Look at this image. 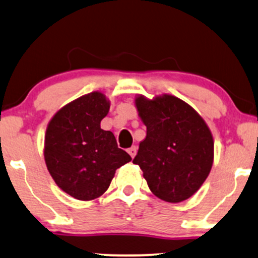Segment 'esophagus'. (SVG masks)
Wrapping results in <instances>:
<instances>
[{
	"mask_svg": "<svg viewBox=\"0 0 258 258\" xmlns=\"http://www.w3.org/2000/svg\"><path fill=\"white\" fill-rule=\"evenodd\" d=\"M127 151H128L130 156H131L132 158H135V156H136V153H137V148H136V146H132V148H130L128 150H127Z\"/></svg>",
	"mask_w": 258,
	"mask_h": 258,
	"instance_id": "esophagus-1",
	"label": "esophagus"
}]
</instances>
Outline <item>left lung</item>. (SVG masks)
<instances>
[{"mask_svg":"<svg viewBox=\"0 0 258 258\" xmlns=\"http://www.w3.org/2000/svg\"><path fill=\"white\" fill-rule=\"evenodd\" d=\"M135 103L146 138L133 163L150 190L171 204L193 197L213 165L214 140L207 123L193 107L169 94L138 95Z\"/></svg>","mask_w":258,"mask_h":258,"instance_id":"left-lung-1","label":"left lung"}]
</instances>
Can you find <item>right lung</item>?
I'll return each mask as SVG.
<instances>
[{
    "mask_svg": "<svg viewBox=\"0 0 258 258\" xmlns=\"http://www.w3.org/2000/svg\"><path fill=\"white\" fill-rule=\"evenodd\" d=\"M109 107L105 94L93 91L61 107L47 125L44 144L47 170L58 187L77 200L101 197L116 169L132 159L118 148L112 132L101 128Z\"/></svg>",
    "mask_w": 258,
    "mask_h": 258,
    "instance_id": "obj_1",
    "label": "right lung"
}]
</instances>
